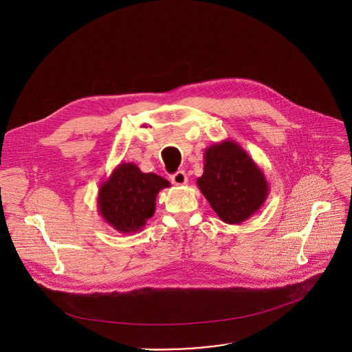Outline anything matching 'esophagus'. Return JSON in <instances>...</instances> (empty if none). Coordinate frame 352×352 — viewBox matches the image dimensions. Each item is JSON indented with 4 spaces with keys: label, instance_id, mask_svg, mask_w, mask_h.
Returning <instances> with one entry per match:
<instances>
[{
    "label": "esophagus",
    "instance_id": "obj_1",
    "mask_svg": "<svg viewBox=\"0 0 352 352\" xmlns=\"http://www.w3.org/2000/svg\"><path fill=\"white\" fill-rule=\"evenodd\" d=\"M170 182L176 186H184L188 182V179H187V175L184 170H179L170 176Z\"/></svg>",
    "mask_w": 352,
    "mask_h": 352
}]
</instances>
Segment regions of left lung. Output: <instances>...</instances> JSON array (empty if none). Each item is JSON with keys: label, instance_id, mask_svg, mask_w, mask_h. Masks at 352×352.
<instances>
[{"label": "left lung", "instance_id": "left-lung-1", "mask_svg": "<svg viewBox=\"0 0 352 352\" xmlns=\"http://www.w3.org/2000/svg\"><path fill=\"white\" fill-rule=\"evenodd\" d=\"M204 175L197 184L221 221L240 224L255 214L269 195L263 172L234 140L205 150Z\"/></svg>", "mask_w": 352, "mask_h": 352}]
</instances>
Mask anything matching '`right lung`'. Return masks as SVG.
<instances>
[{"instance_id":"obj_1","label":"right lung","mask_w":352,"mask_h":352,"mask_svg":"<svg viewBox=\"0 0 352 352\" xmlns=\"http://www.w3.org/2000/svg\"><path fill=\"white\" fill-rule=\"evenodd\" d=\"M169 186L155 173H143L133 162L118 164L100 186L98 212L120 234H136L153 217L158 192Z\"/></svg>"}]
</instances>
